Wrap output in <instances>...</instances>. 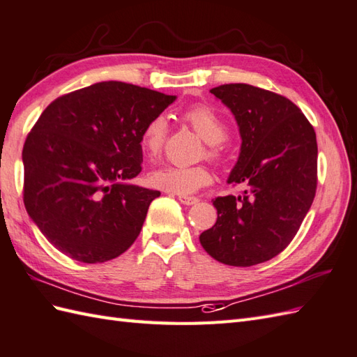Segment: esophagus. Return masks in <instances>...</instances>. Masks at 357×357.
<instances>
[{"label": "esophagus", "mask_w": 357, "mask_h": 357, "mask_svg": "<svg viewBox=\"0 0 357 357\" xmlns=\"http://www.w3.org/2000/svg\"><path fill=\"white\" fill-rule=\"evenodd\" d=\"M178 202L186 204V206H192V204L198 203V198L197 197H189V195H178Z\"/></svg>", "instance_id": "1"}]
</instances>
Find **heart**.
Instances as JSON below:
<instances>
[{
	"label": "heart",
	"instance_id": "b5f03b06",
	"mask_svg": "<svg viewBox=\"0 0 357 357\" xmlns=\"http://www.w3.org/2000/svg\"><path fill=\"white\" fill-rule=\"evenodd\" d=\"M183 119L207 142L206 155L212 160H221L224 155L222 141L229 135V126L221 113L207 104H194L183 112ZM168 135V121L163 115H155L146 121L139 144L142 151L154 159L162 153ZM150 183L174 194H192L212 181V172L206 165H165L150 172Z\"/></svg>",
	"mask_w": 357,
	"mask_h": 357
}]
</instances>
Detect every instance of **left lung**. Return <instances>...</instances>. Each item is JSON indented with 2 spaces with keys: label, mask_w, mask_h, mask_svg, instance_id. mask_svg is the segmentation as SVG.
<instances>
[{
  "label": "left lung",
  "mask_w": 357,
  "mask_h": 357,
  "mask_svg": "<svg viewBox=\"0 0 357 357\" xmlns=\"http://www.w3.org/2000/svg\"><path fill=\"white\" fill-rule=\"evenodd\" d=\"M238 121L242 137L229 183L241 197H216L218 218L199 234L213 259L251 266L291 244L317 192V135L307 118L283 95L245 83L211 89Z\"/></svg>",
  "instance_id": "left-lung-1"
}]
</instances>
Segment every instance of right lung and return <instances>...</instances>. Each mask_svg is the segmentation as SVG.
<instances>
[{"mask_svg":"<svg viewBox=\"0 0 357 357\" xmlns=\"http://www.w3.org/2000/svg\"><path fill=\"white\" fill-rule=\"evenodd\" d=\"M176 100L101 82L56 98L25 139L24 204L43 236L83 264L123 255L159 190L128 185L142 167L146 121Z\"/></svg>","mask_w":357,"mask_h":357,"instance_id":"1","label":"right lung"}]
</instances>
